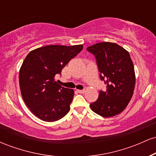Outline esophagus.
<instances>
[{
  "label": "esophagus",
  "instance_id": "obj_1",
  "mask_svg": "<svg viewBox=\"0 0 156 156\" xmlns=\"http://www.w3.org/2000/svg\"><path fill=\"white\" fill-rule=\"evenodd\" d=\"M78 92L80 93V94H83L85 92V89H83V90H78Z\"/></svg>",
  "mask_w": 156,
  "mask_h": 156
}]
</instances>
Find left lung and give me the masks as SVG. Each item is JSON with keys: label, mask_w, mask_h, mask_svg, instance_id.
<instances>
[{"label": "left lung", "mask_w": 156, "mask_h": 156, "mask_svg": "<svg viewBox=\"0 0 156 156\" xmlns=\"http://www.w3.org/2000/svg\"><path fill=\"white\" fill-rule=\"evenodd\" d=\"M87 51L95 56L100 78L106 84V91H100L98 99L90 108L103 117L117 115L128 105L135 87V71L129 53L108 42L93 44Z\"/></svg>", "instance_id": "obj_1"}]
</instances>
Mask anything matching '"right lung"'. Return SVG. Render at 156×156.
Instances as JSON below:
<instances>
[{"label": "right lung", "instance_id": "add662e5", "mask_svg": "<svg viewBox=\"0 0 156 156\" xmlns=\"http://www.w3.org/2000/svg\"><path fill=\"white\" fill-rule=\"evenodd\" d=\"M82 49V44L48 45L31 51L23 61L19 73L20 92L39 119L54 122L69 112L74 91L58 84L55 76Z\"/></svg>", "mask_w": 156, "mask_h": 156}]
</instances>
